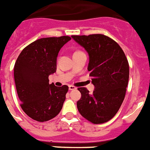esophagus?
Returning a JSON list of instances; mask_svg holds the SVG:
<instances>
[{"label":"esophagus","instance_id":"1","mask_svg":"<svg viewBox=\"0 0 150 150\" xmlns=\"http://www.w3.org/2000/svg\"><path fill=\"white\" fill-rule=\"evenodd\" d=\"M69 90H75V89H76V87L74 86H69Z\"/></svg>","mask_w":150,"mask_h":150}]
</instances>
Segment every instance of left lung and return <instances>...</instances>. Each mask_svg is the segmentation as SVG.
I'll list each match as a JSON object with an SVG mask.
<instances>
[{
  "label": "left lung",
  "mask_w": 150,
  "mask_h": 150,
  "mask_svg": "<svg viewBox=\"0 0 150 150\" xmlns=\"http://www.w3.org/2000/svg\"><path fill=\"white\" fill-rule=\"evenodd\" d=\"M71 37L88 53V70L95 86L92 93L85 87L78 88L81 94L78 110L92 123H105L115 116L126 96L129 76L127 58L117 42L106 35Z\"/></svg>",
  "instance_id": "left-lung-1"
}]
</instances>
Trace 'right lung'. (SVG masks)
Instances as JSON below:
<instances>
[{
  "label": "right lung",
  "instance_id": "1",
  "mask_svg": "<svg viewBox=\"0 0 150 150\" xmlns=\"http://www.w3.org/2000/svg\"><path fill=\"white\" fill-rule=\"evenodd\" d=\"M69 36L40 38L25 47L17 58L14 81L21 107L29 117L46 122L60 112L69 86L49 84L48 76L56 71L57 57Z\"/></svg>",
  "mask_w": 150,
  "mask_h": 150
}]
</instances>
